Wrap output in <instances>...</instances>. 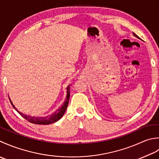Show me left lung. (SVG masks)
I'll return each mask as SVG.
<instances>
[{
  "mask_svg": "<svg viewBox=\"0 0 159 159\" xmlns=\"http://www.w3.org/2000/svg\"><path fill=\"white\" fill-rule=\"evenodd\" d=\"M133 35H134V36H135V37H137V38H139V36H138V35H136V34H134V33H133Z\"/></svg>",
  "mask_w": 159,
  "mask_h": 159,
  "instance_id": "8db88e82",
  "label": "left lung"
}]
</instances>
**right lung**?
Listing matches in <instances>:
<instances>
[{
    "instance_id": "right-lung-1",
    "label": "right lung",
    "mask_w": 159,
    "mask_h": 159,
    "mask_svg": "<svg viewBox=\"0 0 159 159\" xmlns=\"http://www.w3.org/2000/svg\"><path fill=\"white\" fill-rule=\"evenodd\" d=\"M70 85H69L67 86L66 99L65 100V102H64L63 105L61 106L60 108H58L57 111L55 112L53 114L47 116H31L30 115H25L24 113L19 111L16 108L14 105L13 104L12 102L10 100V98H9V100H10L11 105L13 107H14V108L16 110V111H17L19 114L22 116V117H24L25 119H27L28 121H30V123H32V124H35L48 125L57 121L59 119H60L61 117H62L64 112H66L68 104H69V98H70Z\"/></svg>"
}]
</instances>
